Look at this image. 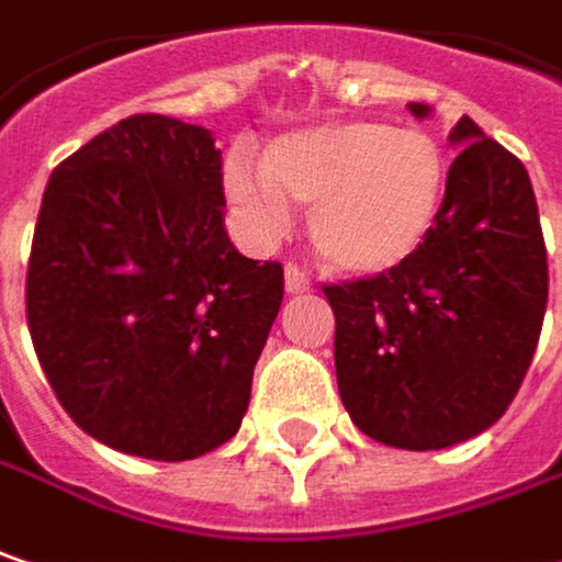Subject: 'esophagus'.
Returning a JSON list of instances; mask_svg holds the SVG:
<instances>
[{
    "label": "esophagus",
    "instance_id": "esophagus-1",
    "mask_svg": "<svg viewBox=\"0 0 562 562\" xmlns=\"http://www.w3.org/2000/svg\"><path fill=\"white\" fill-rule=\"evenodd\" d=\"M285 289H289V292H308V289H312L308 273H305L299 263H285Z\"/></svg>",
    "mask_w": 562,
    "mask_h": 562
}]
</instances>
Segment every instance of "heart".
Returning <instances> with one entry per match:
<instances>
[{"label":"heart","mask_w":562,"mask_h":562,"mask_svg":"<svg viewBox=\"0 0 562 562\" xmlns=\"http://www.w3.org/2000/svg\"><path fill=\"white\" fill-rule=\"evenodd\" d=\"M446 183L436 136L381 120L317 123L270 143L263 168L245 155L225 165L228 196L254 232H280L289 203L312 206L314 250L347 277H379L407 263L439 222Z\"/></svg>","instance_id":"obj_1"}]
</instances>
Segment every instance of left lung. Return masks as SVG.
<instances>
[{
  "instance_id": "obj_1",
  "label": "left lung",
  "mask_w": 562,
  "mask_h": 562,
  "mask_svg": "<svg viewBox=\"0 0 562 562\" xmlns=\"http://www.w3.org/2000/svg\"><path fill=\"white\" fill-rule=\"evenodd\" d=\"M448 139L458 158L426 245L387 273L324 285L344 407L366 436L407 451L458 446L509 411L547 308L544 232L525 165L471 116Z\"/></svg>"
}]
</instances>
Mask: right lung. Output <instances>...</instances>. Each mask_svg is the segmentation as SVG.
I'll return each mask as SVG.
<instances>
[{
  "instance_id": "1",
  "label": "right lung",
  "mask_w": 562,
  "mask_h": 562,
  "mask_svg": "<svg viewBox=\"0 0 562 562\" xmlns=\"http://www.w3.org/2000/svg\"><path fill=\"white\" fill-rule=\"evenodd\" d=\"M213 133L136 114L47 181L27 330L59 404L123 454L190 461L228 442L282 305V267L225 232Z\"/></svg>"
}]
</instances>
